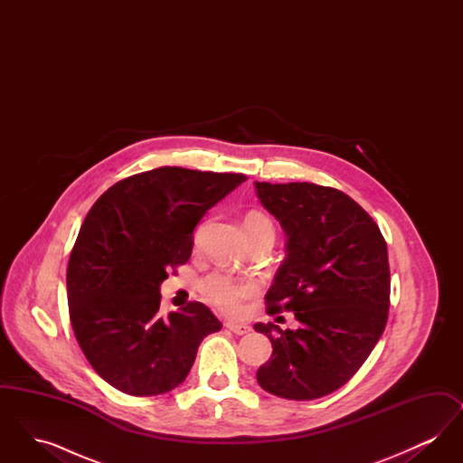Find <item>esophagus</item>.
Returning a JSON list of instances; mask_svg holds the SVG:
<instances>
[{"label": "esophagus", "instance_id": "obj_1", "mask_svg": "<svg viewBox=\"0 0 463 463\" xmlns=\"http://www.w3.org/2000/svg\"><path fill=\"white\" fill-rule=\"evenodd\" d=\"M225 328L229 331H232L234 335H246L250 333L251 328L248 325H242V323H225Z\"/></svg>", "mask_w": 463, "mask_h": 463}]
</instances>
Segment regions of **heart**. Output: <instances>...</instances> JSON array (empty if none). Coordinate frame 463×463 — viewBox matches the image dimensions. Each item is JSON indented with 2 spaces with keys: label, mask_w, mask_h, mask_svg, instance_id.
<instances>
[{
  "label": "heart",
  "mask_w": 463,
  "mask_h": 463,
  "mask_svg": "<svg viewBox=\"0 0 463 463\" xmlns=\"http://www.w3.org/2000/svg\"><path fill=\"white\" fill-rule=\"evenodd\" d=\"M242 225H244L246 236H251L262 229H272L270 221L260 212H250L244 217ZM201 289L206 300L215 307L221 308L223 312H238L242 300L253 295L257 287L253 283L240 281L227 274L213 272L204 278Z\"/></svg>",
  "instance_id": "1"
}]
</instances>
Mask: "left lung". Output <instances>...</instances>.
Wrapping results in <instances>:
<instances>
[{
	"instance_id": "left-lung-1",
	"label": "left lung",
	"mask_w": 463,
	"mask_h": 463,
	"mask_svg": "<svg viewBox=\"0 0 463 463\" xmlns=\"http://www.w3.org/2000/svg\"><path fill=\"white\" fill-rule=\"evenodd\" d=\"M257 198L287 234V259L265 295L267 312L293 310L297 330L253 328L272 344L260 387L310 401L347 383L385 330L391 272L373 219L342 191L308 182H255Z\"/></svg>"
}]
</instances>
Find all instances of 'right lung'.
I'll return each mask as SVG.
<instances>
[{
  "label": "right lung",
  "mask_w": 463,
  "mask_h": 463,
  "mask_svg": "<svg viewBox=\"0 0 463 463\" xmlns=\"http://www.w3.org/2000/svg\"><path fill=\"white\" fill-rule=\"evenodd\" d=\"M244 180L163 166L119 180L91 206L67 265L69 316L91 368L118 391L175 389L203 338L221 330L201 302L161 316L159 287L189 260L204 213Z\"/></svg>",
  "instance_id": "right-lung-1"
}]
</instances>
